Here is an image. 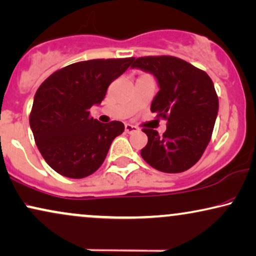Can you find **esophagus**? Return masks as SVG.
I'll use <instances>...</instances> for the list:
<instances>
[{
	"label": "esophagus",
	"mask_w": 256,
	"mask_h": 256,
	"mask_svg": "<svg viewBox=\"0 0 256 256\" xmlns=\"http://www.w3.org/2000/svg\"><path fill=\"white\" fill-rule=\"evenodd\" d=\"M125 131L128 132V134H134V132L138 131V128L131 124H125Z\"/></svg>",
	"instance_id": "obj_1"
}]
</instances>
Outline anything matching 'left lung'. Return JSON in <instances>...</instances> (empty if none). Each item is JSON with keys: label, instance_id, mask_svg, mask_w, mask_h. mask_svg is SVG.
Instances as JSON below:
<instances>
[{"label": "left lung", "instance_id": "1", "mask_svg": "<svg viewBox=\"0 0 256 256\" xmlns=\"http://www.w3.org/2000/svg\"><path fill=\"white\" fill-rule=\"evenodd\" d=\"M131 67L156 76L160 90L152 100L151 112L168 120L163 136L143 128L148 144L142 148V157L162 172L190 169L208 146L218 117V98L212 80L204 70L171 56L137 58Z\"/></svg>", "mask_w": 256, "mask_h": 256}]
</instances>
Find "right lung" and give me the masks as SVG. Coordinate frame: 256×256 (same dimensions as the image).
Returning <instances> with one entry per match:
<instances>
[{"label":"right lung","mask_w":256,"mask_h":256,"mask_svg":"<svg viewBox=\"0 0 256 256\" xmlns=\"http://www.w3.org/2000/svg\"><path fill=\"white\" fill-rule=\"evenodd\" d=\"M132 61L134 58L80 61L58 70L38 88L29 124L38 151L58 174L84 178L104 163L124 124H102L90 117V108L102 102L110 84Z\"/></svg>","instance_id":"obj_1"}]
</instances>
